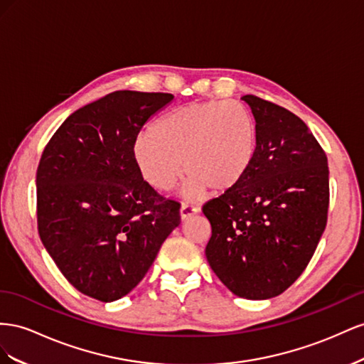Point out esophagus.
Here are the masks:
<instances>
[{
	"label": "esophagus",
	"instance_id": "esophagus-1",
	"mask_svg": "<svg viewBox=\"0 0 364 364\" xmlns=\"http://www.w3.org/2000/svg\"><path fill=\"white\" fill-rule=\"evenodd\" d=\"M196 213H198V209H196V207H193V205H191V204H183L181 209H180L181 221H188L189 218H192Z\"/></svg>",
	"mask_w": 364,
	"mask_h": 364
}]
</instances>
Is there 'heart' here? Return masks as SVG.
<instances>
[{"mask_svg": "<svg viewBox=\"0 0 364 364\" xmlns=\"http://www.w3.org/2000/svg\"><path fill=\"white\" fill-rule=\"evenodd\" d=\"M151 136L134 141V160L154 189L169 191L186 173L188 193L221 195L250 173L259 152V128L241 103L193 102L160 119Z\"/></svg>", "mask_w": 364, "mask_h": 364, "instance_id": "obj_1", "label": "heart"}]
</instances>
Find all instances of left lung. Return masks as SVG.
<instances>
[{
	"instance_id": "1",
	"label": "left lung",
	"mask_w": 364,
	"mask_h": 364,
	"mask_svg": "<svg viewBox=\"0 0 364 364\" xmlns=\"http://www.w3.org/2000/svg\"><path fill=\"white\" fill-rule=\"evenodd\" d=\"M259 128L257 159L236 189L203 205L212 225L205 256L236 296L272 299L291 287L326 227L325 151L296 114L253 95L242 97Z\"/></svg>"
}]
</instances>
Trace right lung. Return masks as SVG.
Segmentation results:
<instances>
[{
  "label": "right lung",
  "mask_w": 364,
  "mask_h": 364,
  "mask_svg": "<svg viewBox=\"0 0 364 364\" xmlns=\"http://www.w3.org/2000/svg\"><path fill=\"white\" fill-rule=\"evenodd\" d=\"M169 92L114 91L79 108L50 139L36 172L38 232L82 294L112 302L139 285L181 223L134 160V141Z\"/></svg>",
  "instance_id": "right-lung-1"
}]
</instances>
